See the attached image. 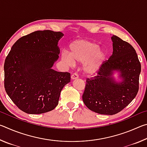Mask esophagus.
<instances>
[{"label":"esophagus","mask_w":147,"mask_h":147,"mask_svg":"<svg viewBox=\"0 0 147 147\" xmlns=\"http://www.w3.org/2000/svg\"><path fill=\"white\" fill-rule=\"evenodd\" d=\"M71 80H75V79H76V78H78V74L73 73V74L71 75Z\"/></svg>","instance_id":"obj_1"}]
</instances>
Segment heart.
<instances>
[{"label": "heart", "mask_w": 147, "mask_h": 147, "mask_svg": "<svg viewBox=\"0 0 147 147\" xmlns=\"http://www.w3.org/2000/svg\"><path fill=\"white\" fill-rule=\"evenodd\" d=\"M69 55L63 54L61 58L69 64L83 63L84 73L88 76L98 73L106 59V53L99 49L97 44L93 41L80 39L73 41L69 47Z\"/></svg>", "instance_id": "b5f03b06"}]
</instances>
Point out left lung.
<instances>
[{
    "mask_svg": "<svg viewBox=\"0 0 147 147\" xmlns=\"http://www.w3.org/2000/svg\"><path fill=\"white\" fill-rule=\"evenodd\" d=\"M113 53L97 76L88 78L82 95L90 110L102 115H114L136 97L139 90L141 63L134 47L116 36L111 38ZM118 73L121 80L114 77Z\"/></svg>",
    "mask_w": 147,
    "mask_h": 147,
    "instance_id": "8db88e82",
    "label": "left lung"
}]
</instances>
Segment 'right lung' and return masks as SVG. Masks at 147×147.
<instances>
[{"instance_id": "1", "label": "right lung", "mask_w": 147, "mask_h": 147, "mask_svg": "<svg viewBox=\"0 0 147 147\" xmlns=\"http://www.w3.org/2000/svg\"><path fill=\"white\" fill-rule=\"evenodd\" d=\"M63 36L60 32L48 30L32 32L13 44L5 59V90L24 112L53 110L62 89L70 82V73L52 68L59 58L58 42Z\"/></svg>"}]
</instances>
